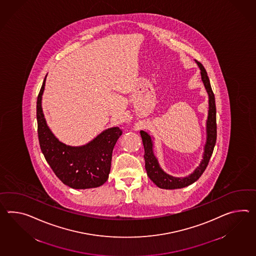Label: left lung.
<instances>
[{
	"label": "left lung",
	"instance_id": "8db88e82",
	"mask_svg": "<svg viewBox=\"0 0 256 256\" xmlns=\"http://www.w3.org/2000/svg\"><path fill=\"white\" fill-rule=\"evenodd\" d=\"M200 70L202 82L204 85L208 94V116L206 119V142L204 147L202 159L199 166L195 168L192 174L184 178H176L166 173L160 166L154 152V137L150 136L147 132L140 131V136L142 138L144 146V159L145 168L150 180L156 184L157 187L166 190H174L185 188L198 180L200 176L204 172L209 160L212 156V150L216 142V108L214 95L212 92L209 78L206 70L200 62L195 60Z\"/></svg>",
	"mask_w": 256,
	"mask_h": 256
}]
</instances>
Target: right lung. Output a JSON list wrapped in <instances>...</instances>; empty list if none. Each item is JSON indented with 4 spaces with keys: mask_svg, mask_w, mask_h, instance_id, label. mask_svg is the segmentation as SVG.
<instances>
[{
    "mask_svg": "<svg viewBox=\"0 0 256 256\" xmlns=\"http://www.w3.org/2000/svg\"><path fill=\"white\" fill-rule=\"evenodd\" d=\"M46 76L37 100L38 136L44 157L64 185L76 190L100 187L108 180L112 150L122 131L118 126L109 128L82 146L60 142L47 125L42 111Z\"/></svg>",
    "mask_w": 256,
    "mask_h": 256,
    "instance_id": "1",
    "label": "right lung"
}]
</instances>
